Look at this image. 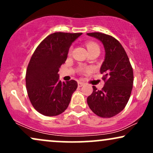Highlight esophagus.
I'll list each match as a JSON object with an SVG mask.
<instances>
[{
  "label": "esophagus",
  "mask_w": 153,
  "mask_h": 153,
  "mask_svg": "<svg viewBox=\"0 0 153 153\" xmlns=\"http://www.w3.org/2000/svg\"><path fill=\"white\" fill-rule=\"evenodd\" d=\"M84 85V82H80V81H79L78 82V87H82V85Z\"/></svg>",
  "instance_id": "34e87169"
}]
</instances>
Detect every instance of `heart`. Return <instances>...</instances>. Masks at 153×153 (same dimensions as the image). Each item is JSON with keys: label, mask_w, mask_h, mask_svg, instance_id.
<instances>
[{"label": "heart", "mask_w": 153, "mask_h": 153, "mask_svg": "<svg viewBox=\"0 0 153 153\" xmlns=\"http://www.w3.org/2000/svg\"><path fill=\"white\" fill-rule=\"evenodd\" d=\"M86 47L88 52H91V51L94 50H100L99 45L96 43L93 42H88L86 43Z\"/></svg>", "instance_id": "1"}]
</instances>
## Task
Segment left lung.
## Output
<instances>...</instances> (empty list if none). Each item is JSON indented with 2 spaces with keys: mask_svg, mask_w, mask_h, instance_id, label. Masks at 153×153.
Returning a JSON list of instances; mask_svg holds the SVG:
<instances>
[{
  "mask_svg": "<svg viewBox=\"0 0 153 153\" xmlns=\"http://www.w3.org/2000/svg\"><path fill=\"white\" fill-rule=\"evenodd\" d=\"M87 35L99 39L105 50L104 61L100 69L105 85L101 91L93 86V93L87 98V103L97 116L110 118L122 111L129 101L134 79L133 70L118 40L99 32Z\"/></svg>",
  "mask_w": 153,
  "mask_h": 153,
  "instance_id": "8db88e82",
  "label": "left lung"
}]
</instances>
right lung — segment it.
<instances>
[{
  "label": "right lung",
  "mask_w": 153,
  "mask_h": 153,
  "mask_svg": "<svg viewBox=\"0 0 153 153\" xmlns=\"http://www.w3.org/2000/svg\"><path fill=\"white\" fill-rule=\"evenodd\" d=\"M81 34L53 33L39 45L31 56L26 70V86L31 104L39 113L54 117L68 107L78 82L74 80L62 82L58 72L72 43Z\"/></svg>",
  "instance_id": "add662e5"
}]
</instances>
